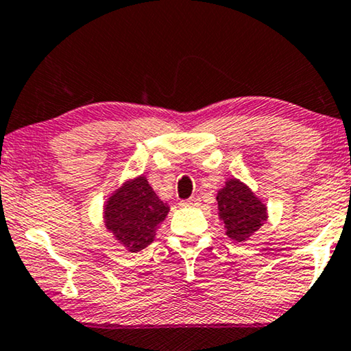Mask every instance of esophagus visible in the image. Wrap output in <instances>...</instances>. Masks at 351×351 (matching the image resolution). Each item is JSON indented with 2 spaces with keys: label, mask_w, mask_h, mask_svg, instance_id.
Returning a JSON list of instances; mask_svg holds the SVG:
<instances>
[{
  "label": "esophagus",
  "mask_w": 351,
  "mask_h": 351,
  "mask_svg": "<svg viewBox=\"0 0 351 351\" xmlns=\"http://www.w3.org/2000/svg\"><path fill=\"white\" fill-rule=\"evenodd\" d=\"M180 205L181 206H197V205H200V199L199 197H191V199L182 200Z\"/></svg>",
  "instance_id": "esophagus-1"
}]
</instances>
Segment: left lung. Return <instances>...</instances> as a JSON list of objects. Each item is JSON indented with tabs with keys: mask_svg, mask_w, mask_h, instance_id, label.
Here are the masks:
<instances>
[{
	"mask_svg": "<svg viewBox=\"0 0 351 351\" xmlns=\"http://www.w3.org/2000/svg\"><path fill=\"white\" fill-rule=\"evenodd\" d=\"M218 216L230 240L243 241L267 221V206L243 181L230 178L216 194Z\"/></svg>",
	"mask_w": 351,
	"mask_h": 351,
	"instance_id": "left-lung-1",
	"label": "left lung"
}]
</instances>
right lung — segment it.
Segmentation results:
<instances>
[{"mask_svg": "<svg viewBox=\"0 0 351 351\" xmlns=\"http://www.w3.org/2000/svg\"><path fill=\"white\" fill-rule=\"evenodd\" d=\"M145 175L128 178L112 191L103 205V223L117 243L130 253L145 250L156 239V232L169 215Z\"/></svg>", "mask_w": 351, "mask_h": 351, "instance_id": "obj_1", "label": "right lung"}]
</instances>
